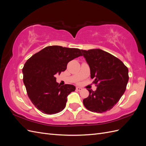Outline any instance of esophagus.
I'll return each mask as SVG.
<instances>
[{"instance_id":"esophagus-1","label":"esophagus","mask_w":146,"mask_h":146,"mask_svg":"<svg viewBox=\"0 0 146 146\" xmlns=\"http://www.w3.org/2000/svg\"><path fill=\"white\" fill-rule=\"evenodd\" d=\"M82 90H83L82 88H81V87H77V88H76V90H77V91H82Z\"/></svg>"}]
</instances>
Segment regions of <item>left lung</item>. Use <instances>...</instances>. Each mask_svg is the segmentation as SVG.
<instances>
[{"mask_svg":"<svg viewBox=\"0 0 146 146\" xmlns=\"http://www.w3.org/2000/svg\"><path fill=\"white\" fill-rule=\"evenodd\" d=\"M81 50L97 86L95 91L88 90L90 94L83 99V105L92 112L109 111L124 93L129 78V70L119 58L104 50Z\"/></svg>","mask_w":146,"mask_h":146,"instance_id":"left-lung-1","label":"left lung"}]
</instances>
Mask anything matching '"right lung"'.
Masks as SVG:
<instances>
[{
	"label": "right lung",
	"instance_id": "obj_1",
	"mask_svg": "<svg viewBox=\"0 0 146 146\" xmlns=\"http://www.w3.org/2000/svg\"><path fill=\"white\" fill-rule=\"evenodd\" d=\"M82 56L76 48L47 46L27 60L23 69V82L31 102L39 111L47 114L58 113L65 108L67 97L76 87L60 86L55 74L67 68L70 61Z\"/></svg>",
	"mask_w": 146,
	"mask_h": 146
}]
</instances>
